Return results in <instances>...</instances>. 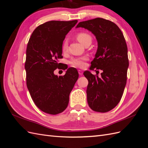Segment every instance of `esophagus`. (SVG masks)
Wrapping results in <instances>:
<instances>
[{"label": "esophagus", "mask_w": 148, "mask_h": 148, "mask_svg": "<svg viewBox=\"0 0 148 148\" xmlns=\"http://www.w3.org/2000/svg\"><path fill=\"white\" fill-rule=\"evenodd\" d=\"M78 73L79 75H83V71L81 70H78Z\"/></svg>", "instance_id": "obj_1"}]
</instances>
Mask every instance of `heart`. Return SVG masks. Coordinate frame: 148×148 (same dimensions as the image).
<instances>
[{
	"instance_id": "obj_1",
	"label": "heart",
	"mask_w": 148,
	"mask_h": 148,
	"mask_svg": "<svg viewBox=\"0 0 148 148\" xmlns=\"http://www.w3.org/2000/svg\"><path fill=\"white\" fill-rule=\"evenodd\" d=\"M77 38L78 41L82 43V44H84L88 42V41H91V36L87 33L85 32H80L78 33L77 35ZM67 47H68V43L66 41H65L63 43V45H62V51L63 52H65L67 50ZM86 60V57H77V58H73L70 61V64L71 66H78L79 68H83L84 67L85 65V60Z\"/></svg>"
}]
</instances>
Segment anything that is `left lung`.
<instances>
[{"label": "left lung", "instance_id": "left-lung-1", "mask_svg": "<svg viewBox=\"0 0 148 148\" xmlns=\"http://www.w3.org/2000/svg\"><path fill=\"white\" fill-rule=\"evenodd\" d=\"M80 27L91 31L97 42L89 69L102 70L99 77L88 70L83 73L88 80V105L94 111L107 112L119 104L126 86L129 65L126 41L117 25L101 18L79 22L76 28Z\"/></svg>", "mask_w": 148, "mask_h": 148}]
</instances>
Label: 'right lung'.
I'll return each instance as SVG.
<instances>
[{
	"mask_svg": "<svg viewBox=\"0 0 148 148\" xmlns=\"http://www.w3.org/2000/svg\"><path fill=\"white\" fill-rule=\"evenodd\" d=\"M77 20L50 21L38 26L29 39L25 68L26 85L34 104L42 112L56 115L68 106L69 96L79 75L74 67L61 66L62 44ZM57 68L67 70L64 76L53 73Z\"/></svg>",
	"mask_w": 148,
	"mask_h": 148,
	"instance_id": "add662e5",
	"label": "right lung"
}]
</instances>
